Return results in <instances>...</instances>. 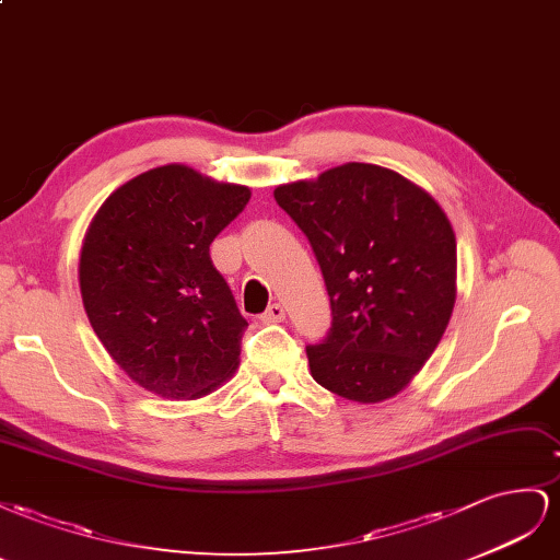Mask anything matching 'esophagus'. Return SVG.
<instances>
[{"label":"esophagus","instance_id":"1","mask_svg":"<svg viewBox=\"0 0 560 560\" xmlns=\"http://www.w3.org/2000/svg\"><path fill=\"white\" fill-rule=\"evenodd\" d=\"M283 318H285L283 305H279V302H275V305H269V307L262 312L260 322H262V324H277V322H283Z\"/></svg>","mask_w":560,"mask_h":560}]
</instances>
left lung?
I'll use <instances>...</instances> for the list:
<instances>
[{"label": "left lung", "mask_w": 560, "mask_h": 560, "mask_svg": "<svg viewBox=\"0 0 560 560\" xmlns=\"http://www.w3.org/2000/svg\"><path fill=\"white\" fill-rule=\"evenodd\" d=\"M275 199L310 238L330 298L326 338L307 345L312 377L359 404L398 394L451 322L448 218L404 175L357 162L281 185Z\"/></svg>", "instance_id": "obj_1"}]
</instances>
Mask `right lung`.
I'll return each mask as SVG.
<instances>
[{
  "mask_svg": "<svg viewBox=\"0 0 560 560\" xmlns=\"http://www.w3.org/2000/svg\"><path fill=\"white\" fill-rule=\"evenodd\" d=\"M248 199V187L168 164L95 213L79 260L84 310L107 354L148 392L197 398L234 373L248 322L209 248Z\"/></svg>",
  "mask_w": 560,
  "mask_h": 560,
  "instance_id": "add662e5",
  "label": "right lung"
}]
</instances>
